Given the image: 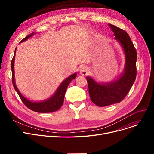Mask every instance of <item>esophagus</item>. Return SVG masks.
Listing matches in <instances>:
<instances>
[{"mask_svg": "<svg viewBox=\"0 0 154 154\" xmlns=\"http://www.w3.org/2000/svg\"><path fill=\"white\" fill-rule=\"evenodd\" d=\"M80 74L82 75H85L87 74L88 69L87 68V67L85 66H82L80 67Z\"/></svg>", "mask_w": 154, "mask_h": 154, "instance_id": "1", "label": "esophagus"}]
</instances>
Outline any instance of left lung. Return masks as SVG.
Returning a JSON list of instances; mask_svg holds the SVG:
<instances>
[{"label": "left lung", "mask_w": 154, "mask_h": 154, "mask_svg": "<svg viewBox=\"0 0 154 154\" xmlns=\"http://www.w3.org/2000/svg\"><path fill=\"white\" fill-rule=\"evenodd\" d=\"M114 32V39L120 44L125 55V66L122 73L115 80L107 82H97L87 76L88 93L91 100L99 107L108 106L122 101L136 78L137 52L132 40L125 31L109 23Z\"/></svg>", "instance_id": "left-lung-1"}]
</instances>
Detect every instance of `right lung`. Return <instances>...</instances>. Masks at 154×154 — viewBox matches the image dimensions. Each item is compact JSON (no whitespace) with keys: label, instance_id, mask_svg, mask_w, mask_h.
<instances>
[{"label":"right lung","instance_id":"obj_1","mask_svg":"<svg viewBox=\"0 0 154 154\" xmlns=\"http://www.w3.org/2000/svg\"><path fill=\"white\" fill-rule=\"evenodd\" d=\"M36 33L35 32H32L30 34L26 37L23 39H22L20 43H22L24 41H26L28 38L31 37L35 35ZM16 49L17 47L15 48L14 55L13 57V59L11 62V69L12 72V84L14 87L16 92L19 94L20 98L21 99L23 103L26 105V106L30 110H33L36 112L38 113H49V112H54L55 111L58 110L63 105V99L65 94H66L67 88L69 84L73 79H74L77 77V72L74 73L66 79H64L63 81L60 83L58 88H57L55 92L53 94L49 97L44 99L43 100L40 101H33L30 100L27 97H26L19 90L17 85H16L15 81V73H14V62H15V56L16 53Z\"/></svg>","mask_w":154,"mask_h":154}]
</instances>
